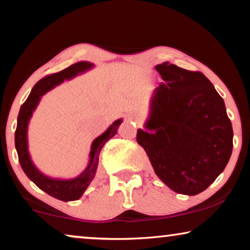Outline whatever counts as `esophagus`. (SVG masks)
I'll return each instance as SVG.
<instances>
[{
	"label": "esophagus",
	"mask_w": 250,
	"mask_h": 250,
	"mask_svg": "<svg viewBox=\"0 0 250 250\" xmlns=\"http://www.w3.org/2000/svg\"><path fill=\"white\" fill-rule=\"evenodd\" d=\"M129 119L134 121L136 124H140V122H141V118H140V116H138V115H131L129 116Z\"/></svg>",
	"instance_id": "obj_1"
}]
</instances>
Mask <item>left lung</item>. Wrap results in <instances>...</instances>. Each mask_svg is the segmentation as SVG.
Wrapping results in <instances>:
<instances>
[{
    "mask_svg": "<svg viewBox=\"0 0 250 250\" xmlns=\"http://www.w3.org/2000/svg\"><path fill=\"white\" fill-rule=\"evenodd\" d=\"M156 70L165 83L153 92L150 115L136 141L167 187L194 196L206 190L229 163L233 131L223 99L200 71L168 61Z\"/></svg>",
    "mask_w": 250,
    "mask_h": 250,
    "instance_id": "1",
    "label": "left lung"
}]
</instances>
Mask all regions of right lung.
<instances>
[{
    "label": "right lung",
    "mask_w": 250,
    "mask_h": 250,
    "mask_svg": "<svg viewBox=\"0 0 250 250\" xmlns=\"http://www.w3.org/2000/svg\"><path fill=\"white\" fill-rule=\"evenodd\" d=\"M93 67V63L87 62V61H80L71 64L66 69L59 71V73L47 75L42 80L37 82L35 86L33 87L29 97L23 102L20 108L18 119H17V129L15 133V145L17 152H18V158L20 166L30 181H33L41 190L46 192L57 199L62 201H73L77 200L82 197L86 188L93 181L95 173H97L99 155L102 146L104 143L111 139L121 125L122 119H117L109 126L107 131L102 133L100 136L92 142L91 151H90V162L88 165L81 175L71 180H60V179H51V177L44 175L36 168L32 159H30L28 152V143H27V127H28L29 119L32 117L33 111L35 110L37 104L41 100V97L45 94L47 91L52 90L56 85L62 83L64 80H70L78 74L84 73Z\"/></svg>",
    "instance_id": "obj_1"
}]
</instances>
